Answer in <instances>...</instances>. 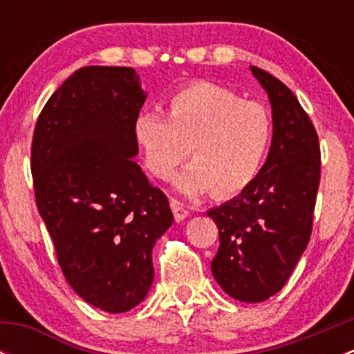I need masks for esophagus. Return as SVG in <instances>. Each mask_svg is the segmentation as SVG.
Here are the masks:
<instances>
[{"instance_id":"obj_1","label":"esophagus","mask_w":354,"mask_h":354,"mask_svg":"<svg viewBox=\"0 0 354 354\" xmlns=\"http://www.w3.org/2000/svg\"><path fill=\"white\" fill-rule=\"evenodd\" d=\"M169 205H171V210H173V214H174V219H176L178 223H180V221L187 219V217H188V209L183 205V203L180 202V200L171 198Z\"/></svg>"}]
</instances>
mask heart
I'll return each instance as SVG.
<instances>
[{"instance_id": "1", "label": "heart", "mask_w": 354, "mask_h": 354, "mask_svg": "<svg viewBox=\"0 0 354 354\" xmlns=\"http://www.w3.org/2000/svg\"><path fill=\"white\" fill-rule=\"evenodd\" d=\"M133 138L145 167L157 178L169 176L190 145L194 160L174 174V188L187 195L210 190L216 197H230L259 174L272 140V118L260 102L200 82L169 99L167 116L160 111L138 114Z\"/></svg>"}]
</instances>
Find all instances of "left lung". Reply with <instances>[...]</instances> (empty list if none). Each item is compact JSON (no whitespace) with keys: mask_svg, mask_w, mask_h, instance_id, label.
Wrapping results in <instances>:
<instances>
[{"mask_svg":"<svg viewBox=\"0 0 354 354\" xmlns=\"http://www.w3.org/2000/svg\"><path fill=\"white\" fill-rule=\"evenodd\" d=\"M272 108L266 164L238 197L207 212L219 227L212 274L224 292L266 301L286 284L312 234L320 181L319 137L296 95L267 71L250 66Z\"/></svg>","mask_w":354,"mask_h":354,"instance_id":"obj_1","label":"left lung"}]
</instances>
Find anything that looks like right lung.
Listing matches in <instances>:
<instances>
[{
  "label": "right lung",
  "mask_w": 354,
  "mask_h": 354,
  "mask_svg": "<svg viewBox=\"0 0 354 354\" xmlns=\"http://www.w3.org/2000/svg\"><path fill=\"white\" fill-rule=\"evenodd\" d=\"M147 94L128 66H84L41 111L32 138L39 214L73 291L123 313L154 281L152 248L173 224L166 195L135 162Z\"/></svg>",
  "instance_id": "right-lung-1"
}]
</instances>
